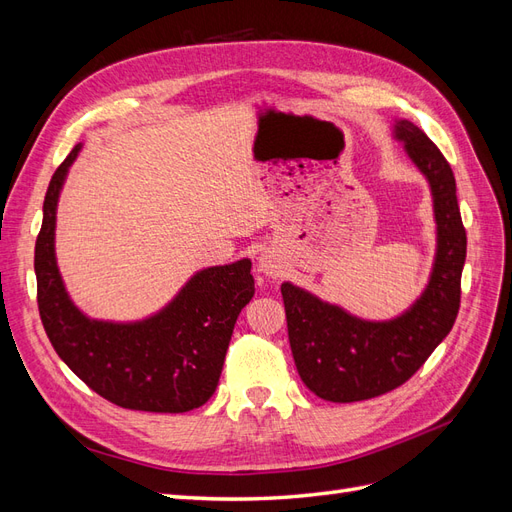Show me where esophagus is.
I'll return each mask as SVG.
<instances>
[{
    "label": "esophagus",
    "mask_w": 512,
    "mask_h": 512,
    "mask_svg": "<svg viewBox=\"0 0 512 512\" xmlns=\"http://www.w3.org/2000/svg\"><path fill=\"white\" fill-rule=\"evenodd\" d=\"M258 267H260L262 273H267V275H271V277L280 275V265H277V262H275L271 256H267V254H262V256L258 258Z\"/></svg>",
    "instance_id": "obj_1"
}]
</instances>
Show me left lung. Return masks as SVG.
I'll return each instance as SVG.
<instances>
[{
  "label": "left lung",
  "instance_id": "obj_1",
  "mask_svg": "<svg viewBox=\"0 0 512 512\" xmlns=\"http://www.w3.org/2000/svg\"><path fill=\"white\" fill-rule=\"evenodd\" d=\"M393 138L404 145L431 194L436 254L421 294L389 320H367L297 284H282L294 365L309 391L335 404L378 397L404 384L451 333L459 312L466 230L453 170L412 121L395 117Z\"/></svg>",
  "mask_w": 512,
  "mask_h": 512
}]
</instances>
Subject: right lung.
I'll return each mask as SVG.
<instances>
[{
	"mask_svg": "<svg viewBox=\"0 0 512 512\" xmlns=\"http://www.w3.org/2000/svg\"><path fill=\"white\" fill-rule=\"evenodd\" d=\"M83 143L49 183L36 241L38 309L59 359L91 391L130 410L188 412L215 393L232 329L254 297L252 260L196 271L158 312L138 320L91 318L76 305L55 254L57 205Z\"/></svg>",
	"mask_w": 512,
	"mask_h": 512,
	"instance_id": "right-lung-1",
	"label": "right lung"
}]
</instances>
